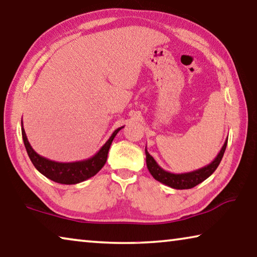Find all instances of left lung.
Returning <instances> with one entry per match:
<instances>
[{
  "label": "left lung",
  "mask_w": 257,
  "mask_h": 257,
  "mask_svg": "<svg viewBox=\"0 0 257 257\" xmlns=\"http://www.w3.org/2000/svg\"><path fill=\"white\" fill-rule=\"evenodd\" d=\"M228 138L224 142L222 149L219 152V154L215 156V159L212 161L210 164L205 165L197 170L185 172V173H172L169 171H165L158 164V162L154 160L149 152H147L145 147V154H146V165L149 171L155 180L162 182L163 185H167L171 188L175 189H190L193 187L201 184L205 179H207L213 172L216 170V168L219 167L221 160L223 158L225 147H227Z\"/></svg>",
  "instance_id": "1"
}]
</instances>
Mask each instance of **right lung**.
<instances>
[{
    "label": "right lung",
    "instance_id": "1",
    "mask_svg": "<svg viewBox=\"0 0 257 257\" xmlns=\"http://www.w3.org/2000/svg\"><path fill=\"white\" fill-rule=\"evenodd\" d=\"M123 127L115 129L111 137L107 139V142L104 144L96 154L93 155L92 158L76 161V162H56L44 158L40 154H37L34 151L32 145L29 144L28 138L26 136L24 124L21 122V134H23L24 144L27 151L30 161H32L34 167L40 171L43 176L49 178L52 181L58 182V184L63 185H75L79 182L85 181L89 178L94 177L96 173L101 170L106 162L107 153L110 150L113 139L115 135L118 134Z\"/></svg>",
    "mask_w": 257,
    "mask_h": 257
}]
</instances>
